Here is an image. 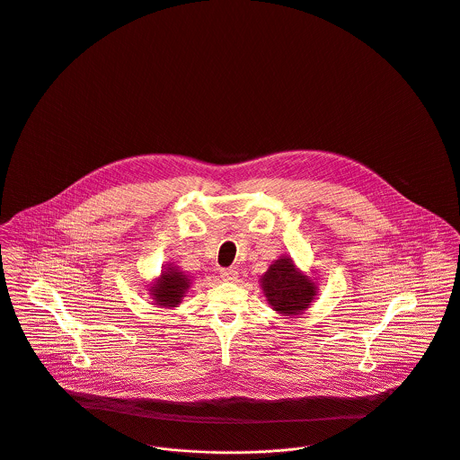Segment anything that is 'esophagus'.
<instances>
[{
	"instance_id": "obj_1",
	"label": "esophagus",
	"mask_w": 460,
	"mask_h": 460,
	"mask_svg": "<svg viewBox=\"0 0 460 460\" xmlns=\"http://www.w3.org/2000/svg\"><path fill=\"white\" fill-rule=\"evenodd\" d=\"M220 276H222V279H226V281H234V279H238V272H236L234 269H220Z\"/></svg>"
}]
</instances>
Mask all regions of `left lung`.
<instances>
[{
	"label": "left lung",
	"mask_w": 460,
	"mask_h": 460,
	"mask_svg": "<svg viewBox=\"0 0 460 460\" xmlns=\"http://www.w3.org/2000/svg\"><path fill=\"white\" fill-rule=\"evenodd\" d=\"M261 287L272 308L283 315H297L317 296L315 283L297 272L290 258H279L261 278Z\"/></svg>",
	"instance_id": "8db88e82"
}]
</instances>
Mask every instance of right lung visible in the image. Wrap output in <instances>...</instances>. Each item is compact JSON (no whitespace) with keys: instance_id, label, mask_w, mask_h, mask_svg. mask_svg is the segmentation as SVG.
Instances as JSON below:
<instances>
[{"instance_id":"right-lung-1","label":"right lung","mask_w":460,"mask_h":460,"mask_svg":"<svg viewBox=\"0 0 460 460\" xmlns=\"http://www.w3.org/2000/svg\"><path fill=\"white\" fill-rule=\"evenodd\" d=\"M190 288V279L177 269H168L161 274V279L150 288L155 303L159 306H175L184 297V292Z\"/></svg>"}]
</instances>
